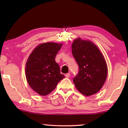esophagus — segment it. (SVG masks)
<instances>
[{"label":"esophagus","mask_w":128,"mask_h":128,"mask_svg":"<svg viewBox=\"0 0 128 128\" xmlns=\"http://www.w3.org/2000/svg\"><path fill=\"white\" fill-rule=\"evenodd\" d=\"M70 76V73H66V74H65V76H66L67 78H69Z\"/></svg>","instance_id":"34e87169"}]
</instances>
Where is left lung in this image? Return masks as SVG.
I'll list each match as a JSON object with an SVG mask.
<instances>
[{
	"label": "left lung",
	"instance_id": "left-lung-1",
	"mask_svg": "<svg viewBox=\"0 0 128 128\" xmlns=\"http://www.w3.org/2000/svg\"><path fill=\"white\" fill-rule=\"evenodd\" d=\"M72 51L79 68L73 78L76 88L86 96L97 93L107 76V65L102 54L93 42L80 38L73 41Z\"/></svg>",
	"mask_w": 128,
	"mask_h": 128
}]
</instances>
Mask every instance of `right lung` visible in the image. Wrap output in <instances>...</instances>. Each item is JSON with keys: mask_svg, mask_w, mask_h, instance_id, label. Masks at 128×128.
I'll use <instances>...</instances> for the list:
<instances>
[{"mask_svg": "<svg viewBox=\"0 0 128 128\" xmlns=\"http://www.w3.org/2000/svg\"><path fill=\"white\" fill-rule=\"evenodd\" d=\"M62 44L45 42L36 47L26 65V79L33 90L41 96L48 95L64 78L60 74L55 57Z\"/></svg>", "mask_w": 128, "mask_h": 128, "instance_id": "obj_1", "label": "right lung"}]
</instances>
